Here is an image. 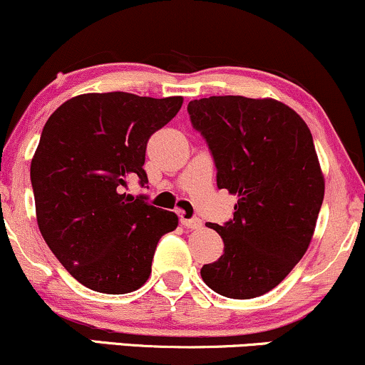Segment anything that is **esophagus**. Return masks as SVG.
<instances>
[{"label": "esophagus", "mask_w": 365, "mask_h": 365, "mask_svg": "<svg viewBox=\"0 0 365 365\" xmlns=\"http://www.w3.org/2000/svg\"><path fill=\"white\" fill-rule=\"evenodd\" d=\"M180 222H182V225L185 226L187 230H200V227H202V221L199 217H190V219L182 217V219H180Z\"/></svg>", "instance_id": "esophagus-1"}]
</instances>
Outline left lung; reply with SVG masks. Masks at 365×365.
<instances>
[{
	"label": "left lung",
	"instance_id": "left-lung-1",
	"mask_svg": "<svg viewBox=\"0 0 365 365\" xmlns=\"http://www.w3.org/2000/svg\"><path fill=\"white\" fill-rule=\"evenodd\" d=\"M207 143L219 188L238 195L225 225H212L225 253L200 269L221 296L252 299L287 277L309 247L324 180L306 122L270 98L209 96L187 107Z\"/></svg>",
	"mask_w": 365,
	"mask_h": 365
}]
</instances>
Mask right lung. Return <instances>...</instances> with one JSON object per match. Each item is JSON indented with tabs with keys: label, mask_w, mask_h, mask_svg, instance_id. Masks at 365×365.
Segmentation results:
<instances>
[{
	"label": "right lung",
	"mask_w": 365,
	"mask_h": 365,
	"mask_svg": "<svg viewBox=\"0 0 365 365\" xmlns=\"http://www.w3.org/2000/svg\"><path fill=\"white\" fill-rule=\"evenodd\" d=\"M182 96L86 93L61 105L43 125L30 165L37 222L47 247L78 282L103 294L139 289L158 241L178 226L146 195L148 140L182 107Z\"/></svg>",
	"instance_id": "obj_1"
}]
</instances>
